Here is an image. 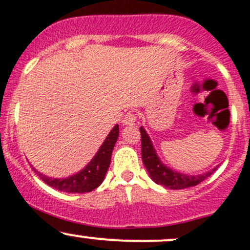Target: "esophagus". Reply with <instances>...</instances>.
I'll use <instances>...</instances> for the list:
<instances>
[{
	"label": "esophagus",
	"instance_id": "obj_1",
	"mask_svg": "<svg viewBox=\"0 0 250 250\" xmlns=\"http://www.w3.org/2000/svg\"><path fill=\"white\" fill-rule=\"evenodd\" d=\"M136 120H138V116H136L135 112H128V114L125 116V118H123L122 123L125 125H135Z\"/></svg>",
	"mask_w": 250,
	"mask_h": 250
}]
</instances>
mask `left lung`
I'll list each match as a JSON object with an SVG mask.
<instances>
[{"label":"left lung","instance_id":"obj_1","mask_svg":"<svg viewBox=\"0 0 250 250\" xmlns=\"http://www.w3.org/2000/svg\"><path fill=\"white\" fill-rule=\"evenodd\" d=\"M141 133V156H143V163L146 167L147 171L152 180L157 183V185L163 186L165 188L169 189H185L189 187H194V186L199 185L202 181L206 180L207 177L213 173L217 167H214L211 171L202 173V175H186V173H181L173 170L169 169L165 167L162 162H160L158 157H157L156 151H154L152 141L149 136L147 135L143 127H140Z\"/></svg>","mask_w":250,"mask_h":250}]
</instances>
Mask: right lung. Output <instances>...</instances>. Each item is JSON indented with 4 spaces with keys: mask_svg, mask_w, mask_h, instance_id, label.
<instances>
[{
    "mask_svg": "<svg viewBox=\"0 0 250 250\" xmlns=\"http://www.w3.org/2000/svg\"><path fill=\"white\" fill-rule=\"evenodd\" d=\"M118 138V125H116L109 133L107 138L105 139L103 145L101 146L99 151L94 156V158L88 163L85 169L80 172L70 176L67 178H51L48 176L42 175L37 170L39 177L49 185L50 187L57 189V190L65 191V193H88L93 189L101 186L103 182L105 173L109 169L110 160H111V153L114 149Z\"/></svg>",
    "mask_w": 250,
    "mask_h": 250,
    "instance_id": "right-lung-1",
    "label": "right lung"
}]
</instances>
